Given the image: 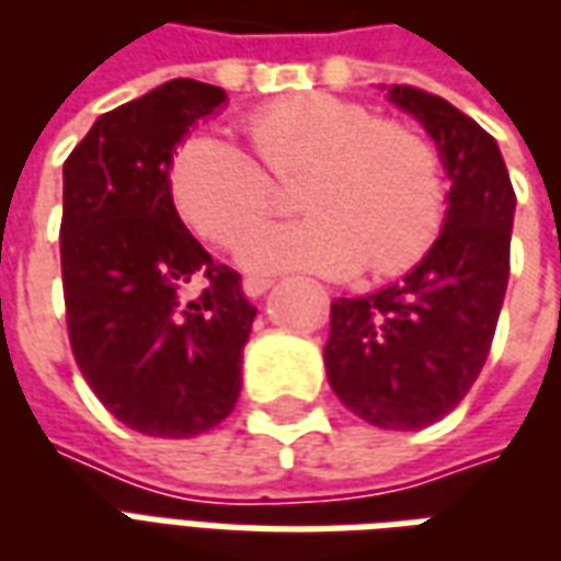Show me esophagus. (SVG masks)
Instances as JSON below:
<instances>
[{
	"label": "esophagus",
	"mask_w": 561,
	"mask_h": 561,
	"mask_svg": "<svg viewBox=\"0 0 561 561\" xmlns=\"http://www.w3.org/2000/svg\"><path fill=\"white\" fill-rule=\"evenodd\" d=\"M273 279H261V276H245L243 279V294L245 297H261L270 291Z\"/></svg>",
	"instance_id": "34e87169"
}]
</instances>
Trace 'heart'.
<instances>
[{
    "instance_id": "obj_1",
    "label": "heart",
    "mask_w": 561,
    "mask_h": 561,
    "mask_svg": "<svg viewBox=\"0 0 561 561\" xmlns=\"http://www.w3.org/2000/svg\"><path fill=\"white\" fill-rule=\"evenodd\" d=\"M249 156L219 135L185 138L168 185L176 213L209 243L231 245L275 206L273 179L300 172L306 220L245 233L237 257L252 273L400 276L442 233L447 188L433 144L414 128L381 119L364 102L300 92L245 116Z\"/></svg>"
}]
</instances>
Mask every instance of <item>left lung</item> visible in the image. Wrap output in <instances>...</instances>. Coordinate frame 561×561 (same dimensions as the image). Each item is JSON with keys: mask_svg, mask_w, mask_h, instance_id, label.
<instances>
[{"mask_svg": "<svg viewBox=\"0 0 561 561\" xmlns=\"http://www.w3.org/2000/svg\"><path fill=\"white\" fill-rule=\"evenodd\" d=\"M450 176L445 228L397 285L330 306L328 381L342 405L381 430H421L454 412L481 376L511 273L514 185L493 135L442 95L393 87Z\"/></svg>", "mask_w": 561, "mask_h": 561, "instance_id": "obj_1", "label": "left lung"}]
</instances>
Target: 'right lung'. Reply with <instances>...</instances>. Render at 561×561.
<instances>
[{"instance_id":"add662e5","label":"right lung","mask_w":561,"mask_h":561,"mask_svg":"<svg viewBox=\"0 0 561 561\" xmlns=\"http://www.w3.org/2000/svg\"><path fill=\"white\" fill-rule=\"evenodd\" d=\"M225 102L176 78L95 119L62 168L68 342L116 421L156 438L219 426L240 397L255 306L173 207V147ZM188 287H201L188 295Z\"/></svg>"}]
</instances>
